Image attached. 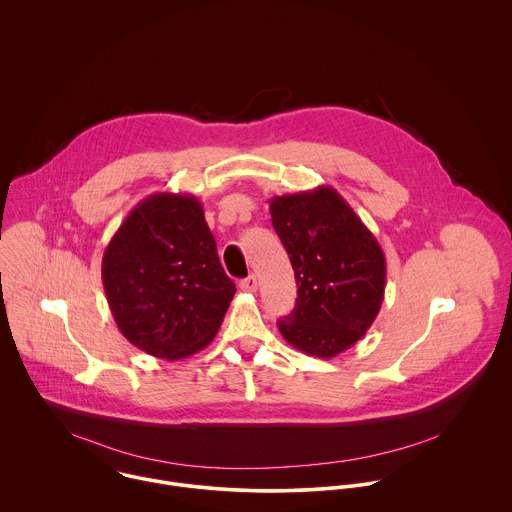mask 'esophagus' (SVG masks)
<instances>
[{
	"mask_svg": "<svg viewBox=\"0 0 512 512\" xmlns=\"http://www.w3.org/2000/svg\"><path fill=\"white\" fill-rule=\"evenodd\" d=\"M256 288H258V278L254 274H250L248 278L240 280V290L242 292H256Z\"/></svg>",
	"mask_w": 512,
	"mask_h": 512,
	"instance_id": "34e87169",
	"label": "esophagus"
}]
</instances>
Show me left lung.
I'll return each mask as SVG.
<instances>
[{
    "instance_id": "left-lung-1",
    "label": "left lung",
    "mask_w": 512,
    "mask_h": 512,
    "mask_svg": "<svg viewBox=\"0 0 512 512\" xmlns=\"http://www.w3.org/2000/svg\"><path fill=\"white\" fill-rule=\"evenodd\" d=\"M270 215L297 284L292 313L278 321L280 333L311 357H337L365 337L380 311L384 252L333 187L274 197Z\"/></svg>"
}]
</instances>
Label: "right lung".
Returning a JSON list of instances; mask_svg holds the SVG:
<instances>
[{"mask_svg":"<svg viewBox=\"0 0 512 512\" xmlns=\"http://www.w3.org/2000/svg\"><path fill=\"white\" fill-rule=\"evenodd\" d=\"M102 284L120 333L165 361L205 349L236 293L199 199L175 193L132 209L104 250Z\"/></svg>","mask_w":512,"mask_h":512,"instance_id":"1","label":"right lung"}]
</instances>
